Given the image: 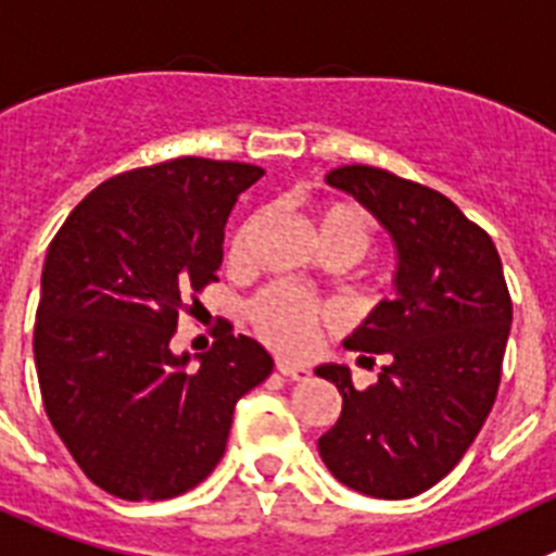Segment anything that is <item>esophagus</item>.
Instances as JSON below:
<instances>
[{
  "label": "esophagus",
  "instance_id": "34e87169",
  "mask_svg": "<svg viewBox=\"0 0 556 556\" xmlns=\"http://www.w3.org/2000/svg\"><path fill=\"white\" fill-rule=\"evenodd\" d=\"M279 375H285V378H291V380H305L311 371L305 369V366H299V364H291V361H279L277 364Z\"/></svg>",
  "mask_w": 556,
  "mask_h": 556
}]
</instances>
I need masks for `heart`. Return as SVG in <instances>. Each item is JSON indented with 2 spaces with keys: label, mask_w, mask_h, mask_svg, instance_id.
Returning <instances> with one entry per match:
<instances>
[{
  "label": "heart",
  "mask_w": 556,
  "mask_h": 556,
  "mask_svg": "<svg viewBox=\"0 0 556 556\" xmlns=\"http://www.w3.org/2000/svg\"><path fill=\"white\" fill-rule=\"evenodd\" d=\"M260 224L263 218L254 215L235 231L229 243L231 263L249 260L251 240L257 235ZM316 238L321 254H341L350 263H358L371 245V220L358 206L327 204L318 210ZM249 321L271 350L282 352V355H307L316 346L318 332L325 330L330 316L291 288L274 285L251 299Z\"/></svg>",
  "instance_id": "1"
}]
</instances>
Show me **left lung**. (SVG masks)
<instances>
[{
  "mask_svg": "<svg viewBox=\"0 0 556 556\" xmlns=\"http://www.w3.org/2000/svg\"><path fill=\"white\" fill-rule=\"evenodd\" d=\"M327 185L389 231L397 293L344 338L389 358L378 383L358 392L346 366L316 369L344 397L318 456L350 490L414 498L458 465L495 403L511 327L504 265L490 235L431 187L369 164L330 170Z\"/></svg>",
  "mask_w": 556,
  "mask_h": 556,
  "instance_id": "left-lung-1",
  "label": "left lung"
}]
</instances>
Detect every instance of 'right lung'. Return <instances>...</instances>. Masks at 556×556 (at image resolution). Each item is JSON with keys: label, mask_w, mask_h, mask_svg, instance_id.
I'll return each mask as SVG.
<instances>
[{"label": "right lung", "mask_w": 556, "mask_h": 556, "mask_svg": "<svg viewBox=\"0 0 556 556\" xmlns=\"http://www.w3.org/2000/svg\"><path fill=\"white\" fill-rule=\"evenodd\" d=\"M263 173L198 156L119 173L47 249L33 336L47 417L117 498L164 501L201 484L238 400L271 375L265 346L229 325L195 358L170 350L190 293L218 279L231 206Z\"/></svg>", "instance_id": "obj_1"}]
</instances>
